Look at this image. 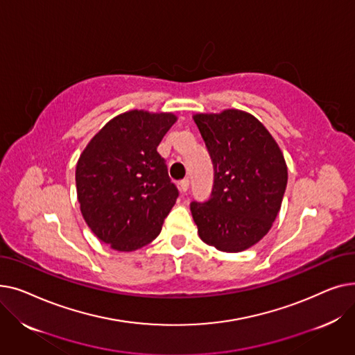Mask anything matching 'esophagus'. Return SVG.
<instances>
[{"label":"esophagus","instance_id":"esophagus-1","mask_svg":"<svg viewBox=\"0 0 355 355\" xmlns=\"http://www.w3.org/2000/svg\"><path fill=\"white\" fill-rule=\"evenodd\" d=\"M189 187H190V181H189V178H184V180H181V181H180V190H181V193H187Z\"/></svg>","mask_w":355,"mask_h":355}]
</instances>
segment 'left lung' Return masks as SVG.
Wrapping results in <instances>:
<instances>
[{
  "label": "left lung",
  "mask_w": 355,
  "mask_h": 355,
  "mask_svg": "<svg viewBox=\"0 0 355 355\" xmlns=\"http://www.w3.org/2000/svg\"><path fill=\"white\" fill-rule=\"evenodd\" d=\"M194 121L214 168L210 198L193 201L191 214L204 243L241 252L272 227L288 182L277 144L254 116L237 109L198 114Z\"/></svg>",
  "instance_id": "left-lung-1"
}]
</instances>
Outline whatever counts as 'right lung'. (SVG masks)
Masks as SVG:
<instances>
[{
    "label": "right lung",
    "instance_id": "right-lung-1",
    "mask_svg": "<svg viewBox=\"0 0 355 355\" xmlns=\"http://www.w3.org/2000/svg\"><path fill=\"white\" fill-rule=\"evenodd\" d=\"M177 118L130 110L109 121L76 165L80 211L103 243L130 252L154 240L178 197L157 148Z\"/></svg>",
    "mask_w": 355,
    "mask_h": 355
}]
</instances>
